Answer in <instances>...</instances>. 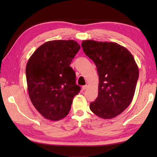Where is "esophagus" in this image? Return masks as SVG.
Wrapping results in <instances>:
<instances>
[{
	"mask_svg": "<svg viewBox=\"0 0 157 157\" xmlns=\"http://www.w3.org/2000/svg\"><path fill=\"white\" fill-rule=\"evenodd\" d=\"M88 85L83 86H82V90H86V89L88 88Z\"/></svg>",
	"mask_w": 157,
	"mask_h": 157,
	"instance_id": "esophagus-1",
	"label": "esophagus"
}]
</instances>
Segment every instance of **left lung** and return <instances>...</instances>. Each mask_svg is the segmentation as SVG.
<instances>
[{
  "label": "left lung",
  "mask_w": 157,
  "mask_h": 157,
  "mask_svg": "<svg viewBox=\"0 0 157 157\" xmlns=\"http://www.w3.org/2000/svg\"><path fill=\"white\" fill-rule=\"evenodd\" d=\"M82 46L95 63L99 77L98 97L90 109L99 117L114 118L128 108L134 97L139 77L134 56L115 42L88 40Z\"/></svg>",
  "instance_id": "left-lung-1"
}]
</instances>
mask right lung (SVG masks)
I'll use <instances>...</instances> for the list:
<instances>
[{
	"instance_id": "obj_1",
	"label": "right lung",
	"mask_w": 157,
	"mask_h": 157,
	"mask_svg": "<svg viewBox=\"0 0 157 157\" xmlns=\"http://www.w3.org/2000/svg\"><path fill=\"white\" fill-rule=\"evenodd\" d=\"M80 46L73 40L48 41L36 50L25 73L29 98L44 118L59 121L68 115L79 92L75 73L70 67Z\"/></svg>"
}]
</instances>
